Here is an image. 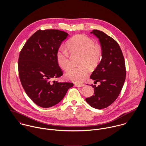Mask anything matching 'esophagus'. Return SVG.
<instances>
[{"label": "esophagus", "mask_w": 146, "mask_h": 146, "mask_svg": "<svg viewBox=\"0 0 146 146\" xmlns=\"http://www.w3.org/2000/svg\"><path fill=\"white\" fill-rule=\"evenodd\" d=\"M75 85L76 87H83L85 85L84 84H76Z\"/></svg>", "instance_id": "1"}]
</instances>
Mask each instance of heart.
I'll return each mask as SVG.
<instances>
[{
    "instance_id": "obj_1",
    "label": "heart",
    "mask_w": 146,
    "mask_h": 146,
    "mask_svg": "<svg viewBox=\"0 0 146 146\" xmlns=\"http://www.w3.org/2000/svg\"><path fill=\"white\" fill-rule=\"evenodd\" d=\"M68 51L72 53H80L79 64L77 67H72L66 74L65 77L76 83L84 82L89 72V66L91 68L96 67L100 62L102 50L100 46L94 44L90 38L79 34L70 39L67 43ZM56 60L59 66L63 70H67L70 66V54L68 50L63 47H60L56 52Z\"/></svg>"
}]
</instances>
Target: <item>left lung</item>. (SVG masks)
<instances>
[{
    "mask_svg": "<svg viewBox=\"0 0 146 146\" xmlns=\"http://www.w3.org/2000/svg\"><path fill=\"white\" fill-rule=\"evenodd\" d=\"M90 33L100 42L102 60L90 78L94 83L101 84L91 85L94 88V95L85 101L94 108L102 109L114 102L123 88L126 77L125 61L119 45L113 38L97 30Z\"/></svg>",
    "mask_w": 146,
    "mask_h": 146,
    "instance_id": "8db88e82",
    "label": "left lung"
}]
</instances>
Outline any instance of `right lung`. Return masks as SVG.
Instances as JSON below:
<instances>
[{"instance_id":"obj_1","label":"right lung","mask_w":146,"mask_h":146,"mask_svg":"<svg viewBox=\"0 0 146 146\" xmlns=\"http://www.w3.org/2000/svg\"><path fill=\"white\" fill-rule=\"evenodd\" d=\"M68 34L58 30H38L25 44L19 58L22 85L38 106L48 108L62 100L72 83L51 82L62 71L56 60V52Z\"/></svg>"}]
</instances>
